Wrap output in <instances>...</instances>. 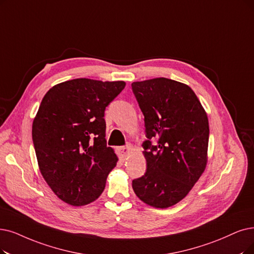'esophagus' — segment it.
Listing matches in <instances>:
<instances>
[{
    "label": "esophagus",
    "instance_id": "34e87169",
    "mask_svg": "<svg viewBox=\"0 0 254 254\" xmlns=\"http://www.w3.org/2000/svg\"><path fill=\"white\" fill-rule=\"evenodd\" d=\"M131 150V145H126L124 147H119L118 148V155L121 159H125L126 156L129 154V152Z\"/></svg>",
    "mask_w": 254,
    "mask_h": 254
}]
</instances>
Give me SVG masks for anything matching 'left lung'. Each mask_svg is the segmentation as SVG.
<instances>
[{
  "label": "left lung",
  "instance_id": "8db88e82",
  "mask_svg": "<svg viewBox=\"0 0 254 254\" xmlns=\"http://www.w3.org/2000/svg\"><path fill=\"white\" fill-rule=\"evenodd\" d=\"M132 92L145 119L146 173L132 180L146 204L167 208L192 189L207 162L208 119L192 89L167 78L133 82ZM158 143L152 144L151 139Z\"/></svg>",
  "mask_w": 254,
  "mask_h": 254
}]
</instances>
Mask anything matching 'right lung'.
Here are the masks:
<instances>
[{
    "label": "right lung",
    "mask_w": 254,
    "mask_h": 254,
    "mask_svg": "<svg viewBox=\"0 0 254 254\" xmlns=\"http://www.w3.org/2000/svg\"><path fill=\"white\" fill-rule=\"evenodd\" d=\"M124 81L79 78L45 95L32 125L38 167L48 186L65 203L81 206L99 198L118 161L106 146L105 108Z\"/></svg>",
    "instance_id": "obj_1"
}]
</instances>
